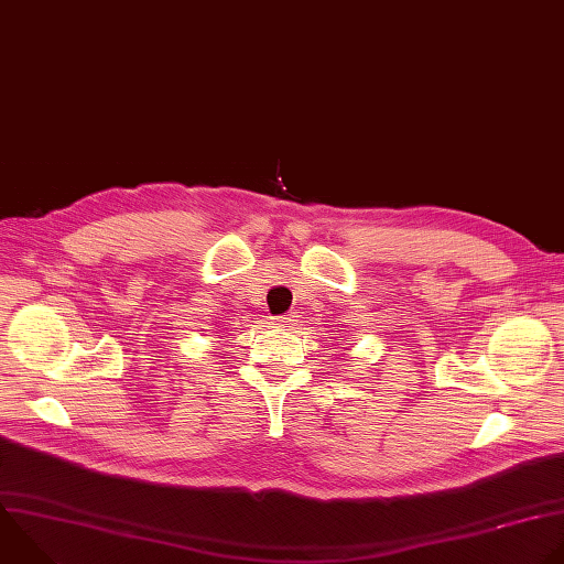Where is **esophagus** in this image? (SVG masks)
I'll use <instances>...</instances> for the list:
<instances>
[{
	"label": "esophagus",
	"mask_w": 564,
	"mask_h": 564,
	"mask_svg": "<svg viewBox=\"0 0 564 564\" xmlns=\"http://www.w3.org/2000/svg\"><path fill=\"white\" fill-rule=\"evenodd\" d=\"M294 321V312H288V314H281V316H274V325L279 327H290Z\"/></svg>",
	"instance_id": "34e87169"
}]
</instances>
